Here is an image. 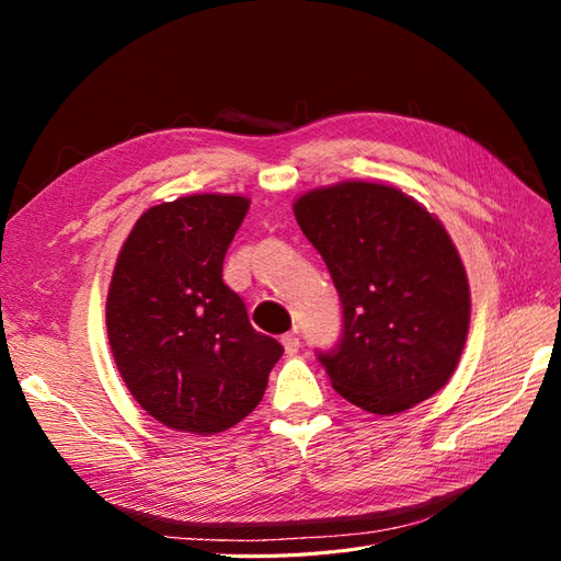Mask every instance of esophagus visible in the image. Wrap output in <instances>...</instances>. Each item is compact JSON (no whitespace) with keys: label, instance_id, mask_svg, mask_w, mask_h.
Instances as JSON below:
<instances>
[{"label":"esophagus","instance_id":"obj_1","mask_svg":"<svg viewBox=\"0 0 561 561\" xmlns=\"http://www.w3.org/2000/svg\"><path fill=\"white\" fill-rule=\"evenodd\" d=\"M280 342H283V348H285V353H287V355H295V353L299 351V336H297L295 332H287V334H283V336H280Z\"/></svg>","mask_w":561,"mask_h":561}]
</instances>
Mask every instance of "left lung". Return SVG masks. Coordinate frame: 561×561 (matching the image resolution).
Instances as JSON below:
<instances>
[{
	"mask_svg": "<svg viewBox=\"0 0 561 561\" xmlns=\"http://www.w3.org/2000/svg\"><path fill=\"white\" fill-rule=\"evenodd\" d=\"M295 217L342 299V336L316 351L336 393L383 416L431 398L454 375L470 322L466 268L445 227L371 182L304 194Z\"/></svg>",
	"mask_w": 561,
	"mask_h": 561,
	"instance_id": "8db88e82",
	"label": "left lung"
}]
</instances>
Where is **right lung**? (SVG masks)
<instances>
[{
	"mask_svg": "<svg viewBox=\"0 0 561 561\" xmlns=\"http://www.w3.org/2000/svg\"><path fill=\"white\" fill-rule=\"evenodd\" d=\"M250 201L196 194L149 208L118 254L107 334L118 371L163 426L222 433L260 404L283 355L222 280Z\"/></svg>",
	"mask_w": 561,
	"mask_h": 561,
	"instance_id": "1",
	"label": "right lung"
}]
</instances>
